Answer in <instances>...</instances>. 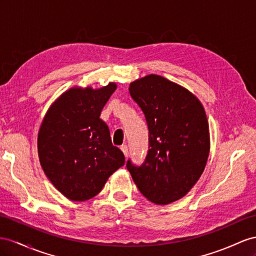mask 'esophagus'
<instances>
[{
    "instance_id": "34e87169",
    "label": "esophagus",
    "mask_w": 256,
    "mask_h": 256,
    "mask_svg": "<svg viewBox=\"0 0 256 256\" xmlns=\"http://www.w3.org/2000/svg\"><path fill=\"white\" fill-rule=\"evenodd\" d=\"M120 149L122 150L123 154L126 156H128V146H126V145H122V146L120 147Z\"/></svg>"
}]
</instances>
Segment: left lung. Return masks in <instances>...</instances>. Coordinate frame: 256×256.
Returning a JSON list of instances; mask_svg holds the SVG:
<instances>
[{
  "label": "left lung",
  "mask_w": 256,
  "mask_h": 256,
  "mask_svg": "<svg viewBox=\"0 0 256 256\" xmlns=\"http://www.w3.org/2000/svg\"><path fill=\"white\" fill-rule=\"evenodd\" d=\"M145 114L149 149L142 166L126 168L140 192L156 204L178 201L204 171L210 152L208 123L202 104L185 88L149 74L130 84Z\"/></svg>",
  "instance_id": "1"
}]
</instances>
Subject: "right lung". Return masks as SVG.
<instances>
[{
  "label": "right lung",
  "mask_w": 256,
  "mask_h": 256,
  "mask_svg": "<svg viewBox=\"0 0 256 256\" xmlns=\"http://www.w3.org/2000/svg\"><path fill=\"white\" fill-rule=\"evenodd\" d=\"M116 88H72L50 107L38 135V152L45 175L72 201L100 192L126 158L114 146L100 112Z\"/></svg>",
  "instance_id": "1"
}]
</instances>
